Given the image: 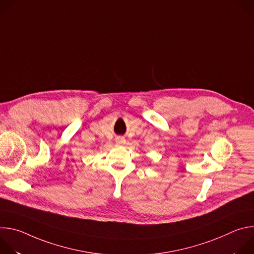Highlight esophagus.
<instances>
[{
	"label": "esophagus",
	"instance_id": "obj_1",
	"mask_svg": "<svg viewBox=\"0 0 254 254\" xmlns=\"http://www.w3.org/2000/svg\"><path fill=\"white\" fill-rule=\"evenodd\" d=\"M124 141V138L123 137H118V142L119 143H122Z\"/></svg>",
	"mask_w": 254,
	"mask_h": 254
}]
</instances>
